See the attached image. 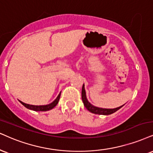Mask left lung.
Here are the masks:
<instances>
[{
	"label": "left lung",
	"instance_id": "1",
	"mask_svg": "<svg viewBox=\"0 0 153 153\" xmlns=\"http://www.w3.org/2000/svg\"><path fill=\"white\" fill-rule=\"evenodd\" d=\"M82 101L83 103H84V106L86 107V109L88 111H89L90 112L93 113V114H99V115H110L114 114V112H116L120 109L123 105L120 107H118V108H112V109H108V108H98V107L94 106V105H91V103L88 101L87 99H86V91L85 89H84V85H83L82 86Z\"/></svg>",
	"mask_w": 153,
	"mask_h": 153
}]
</instances>
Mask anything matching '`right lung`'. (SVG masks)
Here are the masks:
<instances>
[{
  "label": "right lung",
  "instance_id": "right-lung-1",
  "mask_svg": "<svg viewBox=\"0 0 153 153\" xmlns=\"http://www.w3.org/2000/svg\"><path fill=\"white\" fill-rule=\"evenodd\" d=\"M60 95H61V92H60L59 95L56 99L54 100L52 103H50L48 105H30V104H27V103H25L22 101H20V102L22 103V105H24L25 107L28 109H30V110L33 111H49L51 110L54 108V106H56V104H57L58 102H59V100L60 98Z\"/></svg>",
  "mask_w": 153,
  "mask_h": 153
}]
</instances>
